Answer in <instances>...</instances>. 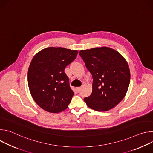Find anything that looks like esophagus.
Wrapping results in <instances>:
<instances>
[{
  "mask_svg": "<svg viewBox=\"0 0 153 153\" xmlns=\"http://www.w3.org/2000/svg\"><path fill=\"white\" fill-rule=\"evenodd\" d=\"M80 89H81V87H77V88H76V90H77V91H79Z\"/></svg>",
  "mask_w": 153,
  "mask_h": 153,
  "instance_id": "1",
  "label": "esophagus"
}]
</instances>
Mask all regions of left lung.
<instances>
[{
	"mask_svg": "<svg viewBox=\"0 0 153 153\" xmlns=\"http://www.w3.org/2000/svg\"><path fill=\"white\" fill-rule=\"evenodd\" d=\"M79 55L93 79L92 93L84 101L97 111L111 110L128 89L130 71L126 60L118 51L106 47L82 50Z\"/></svg>",
	"mask_w": 153,
	"mask_h": 153,
	"instance_id": "1",
	"label": "left lung"
}]
</instances>
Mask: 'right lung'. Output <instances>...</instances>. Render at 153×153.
I'll return each mask as SVG.
<instances>
[{"mask_svg": "<svg viewBox=\"0 0 153 153\" xmlns=\"http://www.w3.org/2000/svg\"><path fill=\"white\" fill-rule=\"evenodd\" d=\"M78 51L62 47H48L33 58L28 71L30 93L43 110L57 113L66 110L74 94L64 72Z\"/></svg>", "mask_w": 153, "mask_h": 153, "instance_id": "right-lung-1", "label": "right lung"}]
</instances>
